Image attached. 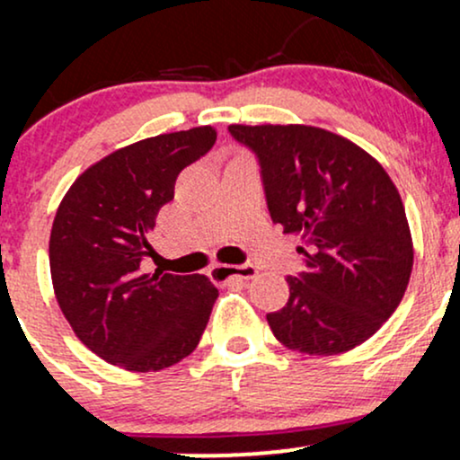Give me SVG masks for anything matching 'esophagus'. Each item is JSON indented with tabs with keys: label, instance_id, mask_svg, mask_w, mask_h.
<instances>
[{
	"label": "esophagus",
	"instance_id": "1",
	"mask_svg": "<svg viewBox=\"0 0 460 460\" xmlns=\"http://www.w3.org/2000/svg\"><path fill=\"white\" fill-rule=\"evenodd\" d=\"M212 274L216 279H244V281H248V279H255L257 274H260V270H257L252 263H244V266H223V263H216V266L212 268Z\"/></svg>",
	"mask_w": 460,
	"mask_h": 460
}]
</instances>
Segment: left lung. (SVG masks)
Masks as SVG:
<instances>
[{
  "label": "left lung",
  "mask_w": 460,
  "mask_h": 460,
  "mask_svg": "<svg viewBox=\"0 0 460 460\" xmlns=\"http://www.w3.org/2000/svg\"><path fill=\"white\" fill-rule=\"evenodd\" d=\"M257 153L268 209L298 235L305 272L268 324L289 350L341 355L369 340L402 300L413 237L385 168L344 136L314 125H229Z\"/></svg>",
  "instance_id": "obj_1"
}]
</instances>
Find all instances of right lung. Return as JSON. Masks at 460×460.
I'll return each instance as SVG.
<instances>
[{
  "mask_svg": "<svg viewBox=\"0 0 460 460\" xmlns=\"http://www.w3.org/2000/svg\"><path fill=\"white\" fill-rule=\"evenodd\" d=\"M216 142L212 125L116 149L68 188L49 237L62 314L84 346L129 372H157L199 344L218 289L205 274H145L146 234L183 168Z\"/></svg>",
  "mask_w": 460,
  "mask_h": 460,
  "instance_id": "obj_1",
  "label": "right lung"
}]
</instances>
